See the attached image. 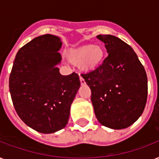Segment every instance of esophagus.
Here are the masks:
<instances>
[{"mask_svg":"<svg viewBox=\"0 0 159 159\" xmlns=\"http://www.w3.org/2000/svg\"><path fill=\"white\" fill-rule=\"evenodd\" d=\"M80 82H81V85H85L86 84V82H85V80L82 78V77H80Z\"/></svg>","mask_w":159,"mask_h":159,"instance_id":"obj_1","label":"esophagus"}]
</instances>
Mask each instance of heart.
<instances>
[{
  "mask_svg": "<svg viewBox=\"0 0 159 159\" xmlns=\"http://www.w3.org/2000/svg\"><path fill=\"white\" fill-rule=\"evenodd\" d=\"M68 59L74 64H79L84 72H93L102 64L105 57L104 48L100 45L85 44L71 49Z\"/></svg>",
  "mask_w": 159,
  "mask_h": 159,
  "instance_id": "obj_1",
  "label": "heart"
}]
</instances>
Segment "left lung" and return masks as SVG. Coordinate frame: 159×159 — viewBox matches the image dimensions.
I'll return each mask as SVG.
<instances>
[{"label":"left lung","instance_id":"1","mask_svg":"<svg viewBox=\"0 0 159 159\" xmlns=\"http://www.w3.org/2000/svg\"><path fill=\"white\" fill-rule=\"evenodd\" d=\"M97 38L105 43L108 57L97 70L82 74L92 91L95 115L102 125L122 129L143 113L148 96L144 67L130 46L111 34Z\"/></svg>","mask_w":159,"mask_h":159}]
</instances>
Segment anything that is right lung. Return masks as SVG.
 <instances>
[{"mask_svg": "<svg viewBox=\"0 0 159 159\" xmlns=\"http://www.w3.org/2000/svg\"><path fill=\"white\" fill-rule=\"evenodd\" d=\"M59 37L43 34L24 45L16 54L9 87L14 107L25 125L51 134L67 125L70 107L80 87L79 77L60 74Z\"/></svg>", "mask_w": 159, "mask_h": 159, "instance_id": "1", "label": "right lung"}]
</instances>
